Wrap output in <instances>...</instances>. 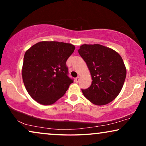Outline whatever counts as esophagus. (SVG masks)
<instances>
[{
    "label": "esophagus",
    "mask_w": 146,
    "mask_h": 146,
    "mask_svg": "<svg viewBox=\"0 0 146 146\" xmlns=\"http://www.w3.org/2000/svg\"><path fill=\"white\" fill-rule=\"evenodd\" d=\"M79 80H80V77H79V76H78V77H76V78H75V82H76V83L78 82Z\"/></svg>",
    "instance_id": "1"
}]
</instances>
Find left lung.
Here are the masks:
<instances>
[{
  "label": "left lung",
  "mask_w": 146,
  "mask_h": 146,
  "mask_svg": "<svg viewBox=\"0 0 146 146\" xmlns=\"http://www.w3.org/2000/svg\"><path fill=\"white\" fill-rule=\"evenodd\" d=\"M79 54L86 62L92 76L91 86L82 90L83 94L95 105L111 102L122 88L126 68L117 52L100 44H83Z\"/></svg>",
  "instance_id": "1"
}]
</instances>
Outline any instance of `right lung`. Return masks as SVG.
Returning <instances> with one entry per match:
<instances>
[{
	"label": "right lung",
	"instance_id": "1",
	"mask_svg": "<svg viewBox=\"0 0 146 146\" xmlns=\"http://www.w3.org/2000/svg\"><path fill=\"white\" fill-rule=\"evenodd\" d=\"M71 44L42 41L24 56L22 75L29 95L42 105H51L64 95L73 79L68 77L66 60L74 52Z\"/></svg>",
	"mask_w": 146,
	"mask_h": 146
}]
</instances>
